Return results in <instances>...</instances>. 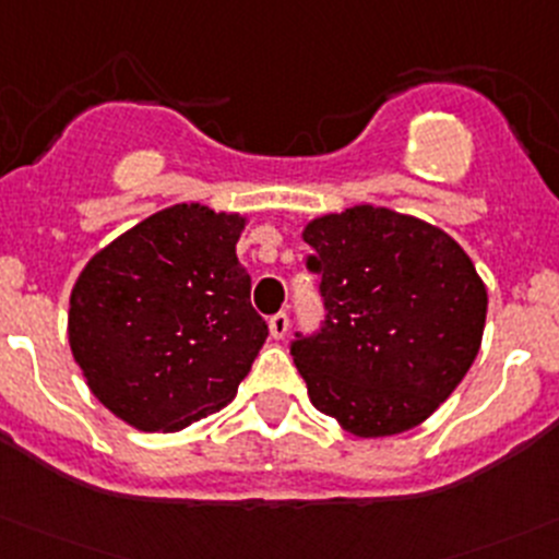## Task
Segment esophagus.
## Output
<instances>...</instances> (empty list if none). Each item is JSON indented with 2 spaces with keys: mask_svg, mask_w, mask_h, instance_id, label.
<instances>
[{
  "mask_svg": "<svg viewBox=\"0 0 559 559\" xmlns=\"http://www.w3.org/2000/svg\"><path fill=\"white\" fill-rule=\"evenodd\" d=\"M288 326H290L288 312H276V316L269 318V332L274 340H283L285 334H288Z\"/></svg>",
  "mask_w": 559,
  "mask_h": 559,
  "instance_id": "obj_1",
  "label": "esophagus"
}]
</instances>
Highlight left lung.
Masks as SVG:
<instances>
[{
    "mask_svg": "<svg viewBox=\"0 0 559 559\" xmlns=\"http://www.w3.org/2000/svg\"><path fill=\"white\" fill-rule=\"evenodd\" d=\"M301 238L326 310L321 332L290 345L312 406L362 439L425 423L480 350L488 294L469 254L373 205L318 216Z\"/></svg>",
    "mask_w": 559,
    "mask_h": 559,
    "instance_id": "left-lung-1",
    "label": "left lung"
}]
</instances>
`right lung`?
<instances>
[{
	"mask_svg": "<svg viewBox=\"0 0 559 559\" xmlns=\"http://www.w3.org/2000/svg\"><path fill=\"white\" fill-rule=\"evenodd\" d=\"M247 216L180 203L95 252L68 340L90 392L140 430L189 428L236 397L269 326L236 243Z\"/></svg>",
	"mask_w": 559,
	"mask_h": 559,
	"instance_id": "obj_1",
	"label": "right lung"
}]
</instances>
